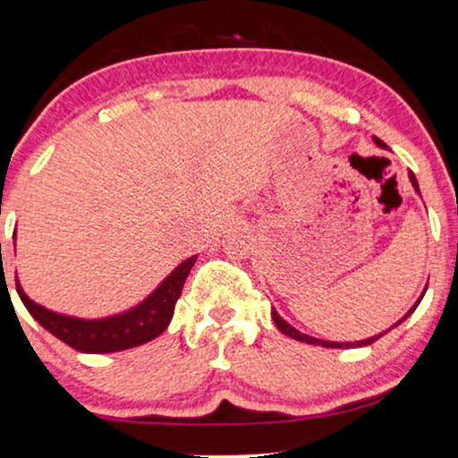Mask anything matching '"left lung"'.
Returning a JSON list of instances; mask_svg holds the SVG:
<instances>
[{"label":"left lung","mask_w":458,"mask_h":458,"mask_svg":"<svg viewBox=\"0 0 458 458\" xmlns=\"http://www.w3.org/2000/svg\"><path fill=\"white\" fill-rule=\"evenodd\" d=\"M375 142L379 144V146H386V144L381 142L379 138H375ZM411 180H412V186H414V191L419 192V184H417V180H414V175H412V174H411ZM420 300H423V297H420ZM420 300H419V301H420ZM419 301L414 303L412 310H411V312H408V314H412L414 310H417ZM408 314H406L404 318H402V320H406V318H408ZM272 320H274V325L278 327V331H280V333H284L286 337H291V339H297V341H303V344L322 345V347H362V345H370V344H375L377 339L383 337V333H381V335H377V337H370V339H364V341H356V344H335V341H322V339H314V337H310V335H303V333H300V331H297V328H293L291 325H286V322H284L283 318H280V316H278L276 312H274V310H272ZM402 320H400V322H402ZM400 322H395L394 327H398Z\"/></svg>","instance_id":"8db88e82"}]
</instances>
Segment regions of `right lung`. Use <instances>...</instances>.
I'll use <instances>...</instances> for the list:
<instances>
[{"mask_svg": "<svg viewBox=\"0 0 458 458\" xmlns=\"http://www.w3.org/2000/svg\"><path fill=\"white\" fill-rule=\"evenodd\" d=\"M197 261V255L188 258L180 264L169 276L163 280L161 286L152 293L148 300H144L130 312L113 316L105 320H81L71 318L56 312H50L39 303L30 301L16 280V291L29 314L39 322L46 331L58 337L72 350L83 353H108L121 352L127 347L142 345L146 341L155 339L165 331L172 320L175 301L180 300V293L184 289V280L191 267Z\"/></svg>", "mask_w": 458, "mask_h": 458, "instance_id": "1", "label": "right lung"}]
</instances>
